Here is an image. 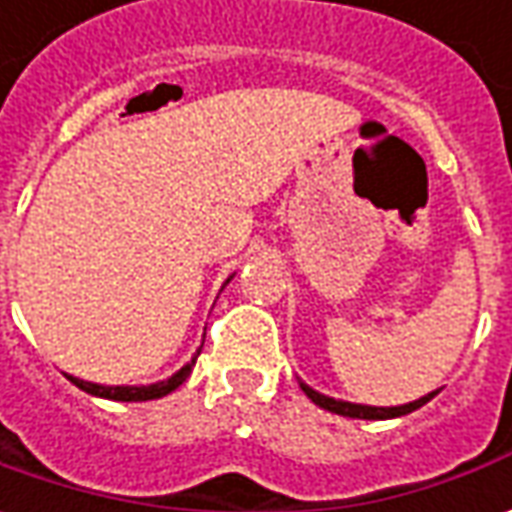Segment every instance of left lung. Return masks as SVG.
<instances>
[{
    "mask_svg": "<svg viewBox=\"0 0 512 512\" xmlns=\"http://www.w3.org/2000/svg\"><path fill=\"white\" fill-rule=\"evenodd\" d=\"M301 390L315 401L317 407H323V410H329V412H337V415H345V418H362V421H387V418L410 415L412 410L424 407L426 401H432V398L440 393V390H432V393L415 398V401H410V404H398V407H370V404H351V401H343V398L323 396V393H317L315 387H309L306 382H301Z\"/></svg>",
    "mask_w": 512,
    "mask_h": 512,
    "instance_id": "1",
    "label": "left lung"
}]
</instances>
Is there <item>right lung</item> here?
<instances>
[{"instance_id": "1", "label": "right lung", "mask_w": 512, "mask_h": 512, "mask_svg": "<svg viewBox=\"0 0 512 512\" xmlns=\"http://www.w3.org/2000/svg\"><path fill=\"white\" fill-rule=\"evenodd\" d=\"M234 276H228V281H231ZM225 281V284H228ZM222 284V287H225ZM203 348V345H200ZM200 348L195 351V357L189 359L186 365H183L178 373H172L169 379H164V382H155V384H97V382H83V379H77V376H69V382L74 384V387H80L83 393H88V396H97V398H111V401H153V398H164L169 396L172 390H178L186 379H189V373H192V368H195L197 357H200Z\"/></svg>"}]
</instances>
